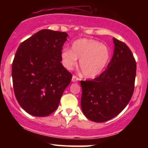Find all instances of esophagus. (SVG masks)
<instances>
[{
  "label": "esophagus",
  "mask_w": 148,
  "mask_h": 148,
  "mask_svg": "<svg viewBox=\"0 0 148 148\" xmlns=\"http://www.w3.org/2000/svg\"><path fill=\"white\" fill-rule=\"evenodd\" d=\"M79 80V78L77 77H76L75 75H73L72 77V82H77V81Z\"/></svg>",
  "instance_id": "obj_1"
}]
</instances>
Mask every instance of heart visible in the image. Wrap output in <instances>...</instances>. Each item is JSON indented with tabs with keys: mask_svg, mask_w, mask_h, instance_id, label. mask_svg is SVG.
<instances>
[{
	"mask_svg": "<svg viewBox=\"0 0 148 148\" xmlns=\"http://www.w3.org/2000/svg\"><path fill=\"white\" fill-rule=\"evenodd\" d=\"M110 57L108 47L90 38H80L72 44L71 50L64 48L61 53L64 68L72 70L79 59V68L86 78L94 79L104 71Z\"/></svg>",
	"mask_w": 148,
	"mask_h": 148,
	"instance_id": "obj_1",
	"label": "heart"
}]
</instances>
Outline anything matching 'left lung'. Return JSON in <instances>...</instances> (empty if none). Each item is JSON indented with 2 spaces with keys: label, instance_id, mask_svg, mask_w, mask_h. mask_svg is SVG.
<instances>
[{
  "label": "left lung",
  "instance_id": "1",
  "mask_svg": "<svg viewBox=\"0 0 148 148\" xmlns=\"http://www.w3.org/2000/svg\"><path fill=\"white\" fill-rule=\"evenodd\" d=\"M114 53L107 69L93 80L81 81V106L90 121L105 122L128 104L134 91L136 62L124 42L113 38Z\"/></svg>",
  "mask_w": 148,
  "mask_h": 148
}]
</instances>
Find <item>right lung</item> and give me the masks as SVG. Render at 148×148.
Wrapping results in <instances>:
<instances>
[{
	"instance_id": "right-lung-1",
	"label": "right lung",
	"mask_w": 148,
	"mask_h": 148,
	"mask_svg": "<svg viewBox=\"0 0 148 148\" xmlns=\"http://www.w3.org/2000/svg\"><path fill=\"white\" fill-rule=\"evenodd\" d=\"M65 32L42 29L20 44L12 64L16 99L29 114L46 116L56 110L72 75L60 61Z\"/></svg>"
}]
</instances>
